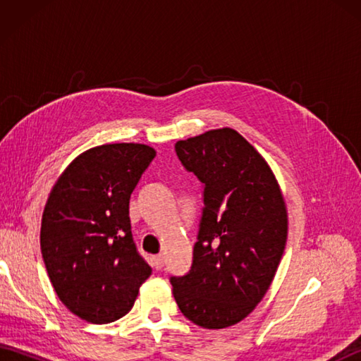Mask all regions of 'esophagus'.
Returning <instances> with one entry per match:
<instances>
[{"label": "esophagus", "mask_w": 361, "mask_h": 361, "mask_svg": "<svg viewBox=\"0 0 361 361\" xmlns=\"http://www.w3.org/2000/svg\"><path fill=\"white\" fill-rule=\"evenodd\" d=\"M163 265H164V257L163 256L157 255V256L152 257V267L155 268V270H161V268H163Z\"/></svg>", "instance_id": "34e87169"}]
</instances>
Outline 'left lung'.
I'll use <instances>...</instances> for the list:
<instances>
[{
  "label": "left lung",
  "instance_id": "left-lung-1",
  "mask_svg": "<svg viewBox=\"0 0 361 361\" xmlns=\"http://www.w3.org/2000/svg\"><path fill=\"white\" fill-rule=\"evenodd\" d=\"M181 164L203 183V214L188 274L172 276L183 315L225 329L262 301L287 242V208L262 155L233 128L175 144Z\"/></svg>",
  "mask_w": 361,
  "mask_h": 361
}]
</instances>
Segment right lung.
I'll list each match as a JSON object with an SVG mask.
<instances>
[{
  "mask_svg": "<svg viewBox=\"0 0 361 361\" xmlns=\"http://www.w3.org/2000/svg\"><path fill=\"white\" fill-rule=\"evenodd\" d=\"M155 155L145 144L97 145L65 169L46 202V271L66 309L88 323L127 315L152 274L133 242L128 203Z\"/></svg>",
  "mask_w": 361,
  "mask_h": 361,
  "instance_id": "1",
  "label": "right lung"
}]
</instances>
